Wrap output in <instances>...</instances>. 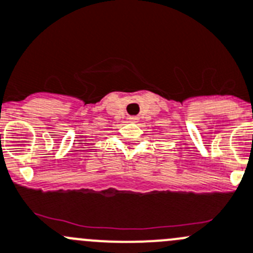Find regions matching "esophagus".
<instances>
[{
  "label": "esophagus",
  "mask_w": 253,
  "mask_h": 253,
  "mask_svg": "<svg viewBox=\"0 0 253 253\" xmlns=\"http://www.w3.org/2000/svg\"><path fill=\"white\" fill-rule=\"evenodd\" d=\"M129 120H130V122H133V123H135V122H138V118H136V117H130V118H129Z\"/></svg>",
  "instance_id": "34e87169"
}]
</instances>
